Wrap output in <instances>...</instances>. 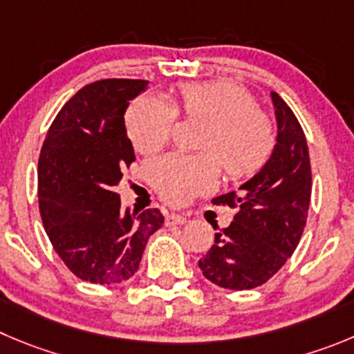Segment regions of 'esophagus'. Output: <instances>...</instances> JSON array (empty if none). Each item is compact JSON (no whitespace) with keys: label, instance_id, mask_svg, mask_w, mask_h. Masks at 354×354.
<instances>
[{"label":"esophagus","instance_id":"34e87169","mask_svg":"<svg viewBox=\"0 0 354 354\" xmlns=\"http://www.w3.org/2000/svg\"><path fill=\"white\" fill-rule=\"evenodd\" d=\"M188 218L185 214H176V213H169L166 214V225L173 227V225H183L187 223Z\"/></svg>","mask_w":354,"mask_h":354}]
</instances>
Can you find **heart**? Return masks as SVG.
<instances>
[{
	"label": "heart",
	"mask_w": 354,
	"mask_h": 354,
	"mask_svg": "<svg viewBox=\"0 0 354 354\" xmlns=\"http://www.w3.org/2000/svg\"><path fill=\"white\" fill-rule=\"evenodd\" d=\"M183 113L209 122L199 150L203 155L173 153L151 166L150 178L158 196L181 206L207 194L220 180V164L230 180L255 176L270 158L276 134L269 117L241 85L227 80L190 82L178 88ZM178 111L169 101L141 95L125 113V127L132 147L151 155L171 140Z\"/></svg>",
	"instance_id": "obj_1"
}]
</instances>
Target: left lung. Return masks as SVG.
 Masks as SVG:
<instances>
[{"label": "left lung", "mask_w": 354, "mask_h": 354, "mask_svg": "<svg viewBox=\"0 0 354 354\" xmlns=\"http://www.w3.org/2000/svg\"><path fill=\"white\" fill-rule=\"evenodd\" d=\"M272 102L277 143L270 158L237 192L213 199L237 209L234 222L214 234V244L199 260L206 279L222 288L252 290L269 281L295 252L307 222L313 176L306 134L276 92Z\"/></svg>", "instance_id": "8db88e82"}]
</instances>
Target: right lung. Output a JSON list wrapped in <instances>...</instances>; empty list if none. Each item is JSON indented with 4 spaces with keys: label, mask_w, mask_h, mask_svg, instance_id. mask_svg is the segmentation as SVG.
Wrapping results in <instances>:
<instances>
[{
    "label": "right lung",
    "mask_w": 354,
    "mask_h": 354,
    "mask_svg": "<svg viewBox=\"0 0 354 354\" xmlns=\"http://www.w3.org/2000/svg\"><path fill=\"white\" fill-rule=\"evenodd\" d=\"M147 85V80L106 78L82 87L54 118L39 151L43 227L82 281H127L150 236L164 223L158 209L124 211L115 192L136 160L124 113Z\"/></svg>",
    "instance_id": "add662e5"
}]
</instances>
